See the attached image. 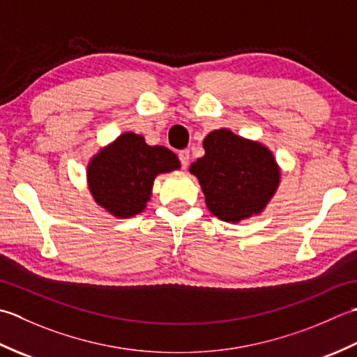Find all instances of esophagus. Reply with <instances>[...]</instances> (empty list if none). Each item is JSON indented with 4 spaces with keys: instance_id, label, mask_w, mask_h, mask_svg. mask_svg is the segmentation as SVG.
Listing matches in <instances>:
<instances>
[{
    "instance_id": "1",
    "label": "esophagus",
    "mask_w": 357,
    "mask_h": 357,
    "mask_svg": "<svg viewBox=\"0 0 357 357\" xmlns=\"http://www.w3.org/2000/svg\"><path fill=\"white\" fill-rule=\"evenodd\" d=\"M178 158H180V162H181V166H183V168H186V166L189 165V151L188 149L180 151L178 152Z\"/></svg>"
}]
</instances>
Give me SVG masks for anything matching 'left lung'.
Segmentation results:
<instances>
[{"mask_svg":"<svg viewBox=\"0 0 357 357\" xmlns=\"http://www.w3.org/2000/svg\"><path fill=\"white\" fill-rule=\"evenodd\" d=\"M205 155L189 166L197 177L211 214L240 223L265 211L280 185V166L264 143L227 128L203 140Z\"/></svg>","mask_w":357,"mask_h":357,"instance_id":"obj_1","label":"left lung"}]
</instances>
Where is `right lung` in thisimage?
<instances>
[{
	"label": "right lung",
	"instance_id": "1",
	"mask_svg": "<svg viewBox=\"0 0 357 357\" xmlns=\"http://www.w3.org/2000/svg\"><path fill=\"white\" fill-rule=\"evenodd\" d=\"M180 166L171 149L149 146L143 135L129 130L91 157L86 181L98 206L117 219H129L146 208L155 177Z\"/></svg>",
	"mask_w": 357,
	"mask_h": 357
}]
</instances>
